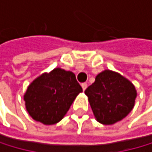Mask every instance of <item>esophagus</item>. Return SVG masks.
Returning <instances> with one entry per match:
<instances>
[{"mask_svg":"<svg viewBox=\"0 0 152 152\" xmlns=\"http://www.w3.org/2000/svg\"><path fill=\"white\" fill-rule=\"evenodd\" d=\"M82 88H83V90L84 91L86 88H87V83H83V84H82Z\"/></svg>","mask_w":152,"mask_h":152,"instance_id":"obj_1","label":"esophagus"}]
</instances>
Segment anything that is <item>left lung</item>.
Listing matches in <instances>:
<instances>
[{
	"instance_id": "8db88e82",
	"label": "left lung",
	"mask_w": 152,
	"mask_h": 152,
	"mask_svg": "<svg viewBox=\"0 0 152 152\" xmlns=\"http://www.w3.org/2000/svg\"><path fill=\"white\" fill-rule=\"evenodd\" d=\"M98 123L110 125L122 121L135 106L137 90L128 79L116 71L105 69L84 91Z\"/></svg>"
}]
</instances>
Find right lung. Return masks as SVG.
Instances as JSON below:
<instances>
[{
	"label": "right lung",
	"instance_id": "add662e5",
	"mask_svg": "<svg viewBox=\"0 0 152 152\" xmlns=\"http://www.w3.org/2000/svg\"><path fill=\"white\" fill-rule=\"evenodd\" d=\"M83 88L72 71L56 68L30 83L24 94L26 110L33 120L45 125L64 118Z\"/></svg>",
	"mask_w": 152,
	"mask_h": 152
}]
</instances>
